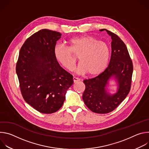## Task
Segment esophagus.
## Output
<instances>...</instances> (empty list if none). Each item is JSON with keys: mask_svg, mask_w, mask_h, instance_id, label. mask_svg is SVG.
Masks as SVG:
<instances>
[{"mask_svg": "<svg viewBox=\"0 0 149 149\" xmlns=\"http://www.w3.org/2000/svg\"><path fill=\"white\" fill-rule=\"evenodd\" d=\"M73 81H74V83H76V82H79V81H80V79L78 78H77V77H73Z\"/></svg>", "mask_w": 149, "mask_h": 149, "instance_id": "obj_1", "label": "esophagus"}]
</instances>
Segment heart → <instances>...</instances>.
Instances as JSON below:
<instances>
[{"instance_id": "heart-1", "label": "heart", "mask_w": 149, "mask_h": 149, "mask_svg": "<svg viewBox=\"0 0 149 149\" xmlns=\"http://www.w3.org/2000/svg\"><path fill=\"white\" fill-rule=\"evenodd\" d=\"M68 47L61 44H56L54 49L56 60L68 71H71L79 55L81 62L76 71L79 74L88 73L95 77L101 74L107 67L110 57V50L105 42L97 38L84 35L70 38Z\"/></svg>"}]
</instances>
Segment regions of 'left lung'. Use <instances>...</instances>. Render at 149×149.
<instances>
[{"label":"left lung","mask_w":149,"mask_h":149,"mask_svg":"<svg viewBox=\"0 0 149 149\" xmlns=\"http://www.w3.org/2000/svg\"><path fill=\"white\" fill-rule=\"evenodd\" d=\"M100 31H106L112 39L111 59L104 72L93 78L84 80L86 90L82 100L93 112L107 114L116 109L129 94L133 66L128 50L120 37L107 29ZM113 76L118 84V89L116 93L110 95L105 87L109 79Z\"/></svg>","instance_id":"left-lung-1"}]
</instances>
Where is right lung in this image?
Masks as SVG:
<instances>
[{
    "mask_svg": "<svg viewBox=\"0 0 149 149\" xmlns=\"http://www.w3.org/2000/svg\"><path fill=\"white\" fill-rule=\"evenodd\" d=\"M61 34L41 29L21 47L16 67L20 91L25 101L38 111L51 114L62 106L72 75L56 60L54 49Z\"/></svg>",
    "mask_w": 149,
    "mask_h": 149,
    "instance_id": "obj_1",
    "label": "right lung"
}]
</instances>
